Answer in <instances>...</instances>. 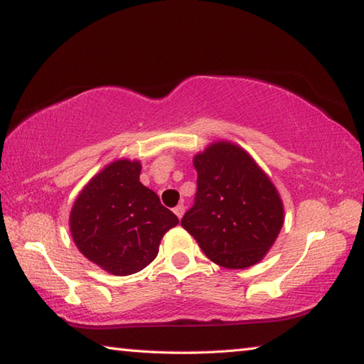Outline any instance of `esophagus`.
Masks as SVG:
<instances>
[{
  "label": "esophagus",
  "mask_w": 364,
  "mask_h": 364,
  "mask_svg": "<svg viewBox=\"0 0 364 364\" xmlns=\"http://www.w3.org/2000/svg\"><path fill=\"white\" fill-rule=\"evenodd\" d=\"M173 212H175V215L178 218H183V215H184V205L183 204H180V205H176L175 208H173Z\"/></svg>",
  "instance_id": "1"
}]
</instances>
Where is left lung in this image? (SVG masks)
Masks as SVG:
<instances>
[{"instance_id":"1","label":"left lung","mask_w":364,"mask_h":364,"mask_svg":"<svg viewBox=\"0 0 364 364\" xmlns=\"http://www.w3.org/2000/svg\"><path fill=\"white\" fill-rule=\"evenodd\" d=\"M194 205L181 220L213 263L244 269L263 260L284 225V205L269 176L231 141H215L193 159Z\"/></svg>"}]
</instances>
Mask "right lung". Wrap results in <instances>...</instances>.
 Returning <instances> with one entry per match:
<instances>
[{
	"instance_id": "right-lung-1",
	"label": "right lung",
	"mask_w": 364,
	"mask_h": 364,
	"mask_svg": "<svg viewBox=\"0 0 364 364\" xmlns=\"http://www.w3.org/2000/svg\"><path fill=\"white\" fill-rule=\"evenodd\" d=\"M139 160H114L85 184L70 210L78 250L115 276L146 268L157 257L164 234L180 223L139 181Z\"/></svg>"
}]
</instances>
